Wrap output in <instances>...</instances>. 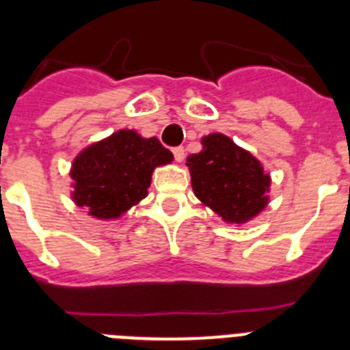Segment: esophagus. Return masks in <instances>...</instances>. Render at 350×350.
<instances>
[{
	"mask_svg": "<svg viewBox=\"0 0 350 350\" xmlns=\"http://www.w3.org/2000/svg\"><path fill=\"white\" fill-rule=\"evenodd\" d=\"M173 156H175V161H177V163H182V161H184V157H185L184 147H175V148H173Z\"/></svg>",
	"mask_w": 350,
	"mask_h": 350,
	"instance_id": "esophagus-1",
	"label": "esophagus"
}]
</instances>
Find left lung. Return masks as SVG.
I'll return each mask as SVG.
<instances>
[{"mask_svg":"<svg viewBox=\"0 0 350 350\" xmlns=\"http://www.w3.org/2000/svg\"><path fill=\"white\" fill-rule=\"evenodd\" d=\"M203 148L187 156L194 196L228 224H245L270 203V173L249 150L222 133L202 138Z\"/></svg>","mask_w":350,"mask_h":350,"instance_id":"left-lung-1","label":"left lung"}]
</instances>
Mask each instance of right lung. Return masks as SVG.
Here are the masks:
<instances>
[{"instance_id":"1","label":"right lung","mask_w":350,"mask_h":350,"mask_svg":"<svg viewBox=\"0 0 350 350\" xmlns=\"http://www.w3.org/2000/svg\"><path fill=\"white\" fill-rule=\"evenodd\" d=\"M172 161L156 137L119 129L77 154L70 168L71 200L91 217L117 221L147 198L154 170Z\"/></svg>"}]
</instances>
